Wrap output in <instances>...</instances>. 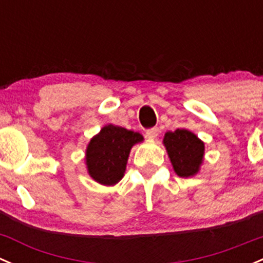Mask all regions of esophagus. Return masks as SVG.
Listing matches in <instances>:
<instances>
[{"label":"esophagus","mask_w":263,"mask_h":263,"mask_svg":"<svg viewBox=\"0 0 263 263\" xmlns=\"http://www.w3.org/2000/svg\"><path fill=\"white\" fill-rule=\"evenodd\" d=\"M158 134H160V129H158V128L148 129V130L145 132V135H147L149 139H156V138L158 137Z\"/></svg>","instance_id":"obj_1"}]
</instances>
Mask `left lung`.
Masks as SVG:
<instances>
[{"instance_id":"8db88e82","label":"left lung","mask_w":263,"mask_h":263,"mask_svg":"<svg viewBox=\"0 0 263 263\" xmlns=\"http://www.w3.org/2000/svg\"><path fill=\"white\" fill-rule=\"evenodd\" d=\"M167 155L176 175L191 178L199 171L204 156V143L186 129L167 132L163 138Z\"/></svg>"}]
</instances>
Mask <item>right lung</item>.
I'll use <instances>...</instances> for the list:
<instances>
[{
  "mask_svg": "<svg viewBox=\"0 0 263 263\" xmlns=\"http://www.w3.org/2000/svg\"><path fill=\"white\" fill-rule=\"evenodd\" d=\"M143 140L142 134L121 126H103L90 139L85 151V165L93 180L115 185L123 179L132 147Z\"/></svg>",
  "mask_w": 263,
  "mask_h": 263,
  "instance_id": "1",
  "label": "right lung"
}]
</instances>
